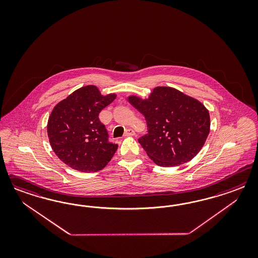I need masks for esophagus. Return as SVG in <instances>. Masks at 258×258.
<instances>
[{
	"label": "esophagus",
	"instance_id": "esophagus-1",
	"mask_svg": "<svg viewBox=\"0 0 258 258\" xmlns=\"http://www.w3.org/2000/svg\"><path fill=\"white\" fill-rule=\"evenodd\" d=\"M136 133L133 131V128H128L126 130L125 133V136H134Z\"/></svg>",
	"mask_w": 258,
	"mask_h": 258
}]
</instances>
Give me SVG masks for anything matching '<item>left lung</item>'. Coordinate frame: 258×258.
<instances>
[{
  "mask_svg": "<svg viewBox=\"0 0 258 258\" xmlns=\"http://www.w3.org/2000/svg\"><path fill=\"white\" fill-rule=\"evenodd\" d=\"M128 102L147 121L148 133L138 142L155 164L170 167L187 163L203 148L210 117L201 102L168 87L155 88L149 99L131 96Z\"/></svg>",
  "mask_w": 258,
  "mask_h": 258,
  "instance_id": "left-lung-1",
  "label": "left lung"
}]
</instances>
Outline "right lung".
I'll return each mask as SVG.
<instances>
[{
  "mask_svg": "<svg viewBox=\"0 0 258 258\" xmlns=\"http://www.w3.org/2000/svg\"><path fill=\"white\" fill-rule=\"evenodd\" d=\"M115 94L102 96L95 86H85L55 106L47 133L56 156L73 169L96 172L103 169L117 150L109 140L99 113L115 99Z\"/></svg>",
  "mask_w": 258,
  "mask_h": 258,
  "instance_id": "1",
  "label": "right lung"
}]
</instances>
